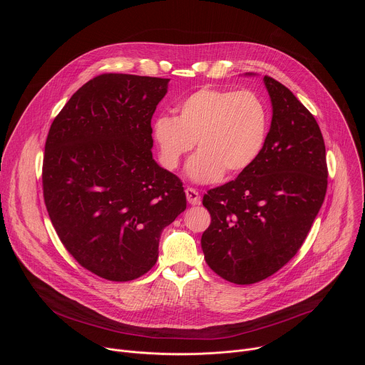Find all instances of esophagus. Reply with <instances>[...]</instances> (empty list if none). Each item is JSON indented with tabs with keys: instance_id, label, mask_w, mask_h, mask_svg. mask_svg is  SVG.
Returning a JSON list of instances; mask_svg holds the SVG:
<instances>
[{
	"instance_id": "1",
	"label": "esophagus",
	"mask_w": 365,
	"mask_h": 365,
	"mask_svg": "<svg viewBox=\"0 0 365 365\" xmlns=\"http://www.w3.org/2000/svg\"><path fill=\"white\" fill-rule=\"evenodd\" d=\"M186 197H187V202L190 203V205H199L200 203V195H199V192L196 190V189H193V187H186Z\"/></svg>"
}]
</instances>
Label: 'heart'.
I'll use <instances>...</instances> for the list:
<instances>
[{
    "label": "heart",
    "instance_id": "b5f03b06",
    "mask_svg": "<svg viewBox=\"0 0 365 365\" xmlns=\"http://www.w3.org/2000/svg\"><path fill=\"white\" fill-rule=\"evenodd\" d=\"M176 115L153 121L151 137L160 163L168 170L197 144L187 163V175L199 183L237 176L262 153L269 130L266 103L252 91L200 88L183 98Z\"/></svg>",
    "mask_w": 365,
    "mask_h": 365
}]
</instances>
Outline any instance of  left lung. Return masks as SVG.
Instances as JSON below:
<instances>
[{"label":"left lung","instance_id":"8db88e82","mask_svg":"<svg viewBox=\"0 0 365 365\" xmlns=\"http://www.w3.org/2000/svg\"><path fill=\"white\" fill-rule=\"evenodd\" d=\"M273 118L257 160L207 190L211 225L202 234L206 264L235 284L262 282L296 255L324 203L328 166L321 128L279 81L264 76Z\"/></svg>","mask_w":365,"mask_h":365}]
</instances>
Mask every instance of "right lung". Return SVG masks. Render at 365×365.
I'll return each instance as SVG.
<instances>
[{
	"instance_id": "obj_1",
	"label": "right lung",
	"mask_w": 365,
	"mask_h": 365,
	"mask_svg": "<svg viewBox=\"0 0 365 365\" xmlns=\"http://www.w3.org/2000/svg\"><path fill=\"white\" fill-rule=\"evenodd\" d=\"M168 83L98 75L50 125L41 172L50 221L69 254L102 279L145 274L162 231L186 210L182 180L151 153V117Z\"/></svg>"
}]
</instances>
